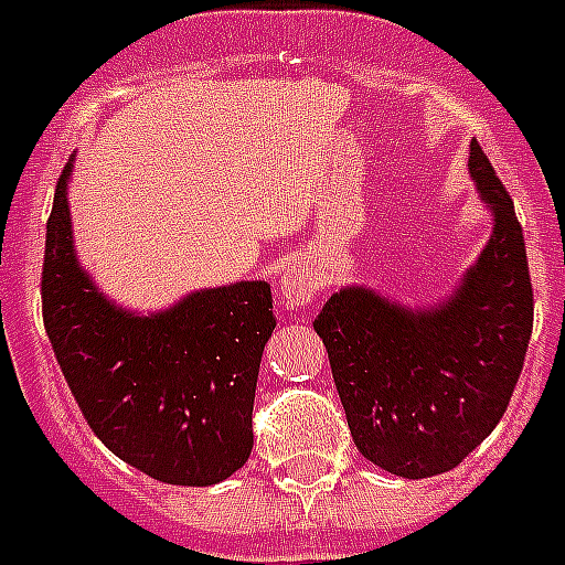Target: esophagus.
<instances>
[{
  "label": "esophagus",
  "mask_w": 565,
  "mask_h": 565,
  "mask_svg": "<svg viewBox=\"0 0 565 565\" xmlns=\"http://www.w3.org/2000/svg\"><path fill=\"white\" fill-rule=\"evenodd\" d=\"M320 288H322L320 271H317L315 265L308 263V259H300V257L288 259L282 274H279V294H282V300H286L291 308H302L308 306V302H315Z\"/></svg>",
  "instance_id": "esophagus-1"
}]
</instances>
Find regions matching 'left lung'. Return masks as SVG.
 Wrapping results in <instances>:
<instances>
[{"mask_svg": "<svg viewBox=\"0 0 565 565\" xmlns=\"http://www.w3.org/2000/svg\"><path fill=\"white\" fill-rule=\"evenodd\" d=\"M469 153L491 236L455 291L412 308L345 286L315 320L354 446L408 480L451 471L494 431L532 337L534 294L514 202L477 139Z\"/></svg>", "mask_w": 565, "mask_h": 565, "instance_id": "1", "label": "left lung"}]
</instances>
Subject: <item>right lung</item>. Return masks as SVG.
Wrapping results in <instances>:
<instances>
[{
	"label": "right lung",
	"mask_w": 565,
	"mask_h": 565,
	"mask_svg": "<svg viewBox=\"0 0 565 565\" xmlns=\"http://www.w3.org/2000/svg\"><path fill=\"white\" fill-rule=\"evenodd\" d=\"M53 194L42 317L56 363L105 446L159 483L214 486L254 446V392L274 326L265 279L185 294L137 315L105 297L76 259L67 182Z\"/></svg>",
	"instance_id": "1"
}]
</instances>
